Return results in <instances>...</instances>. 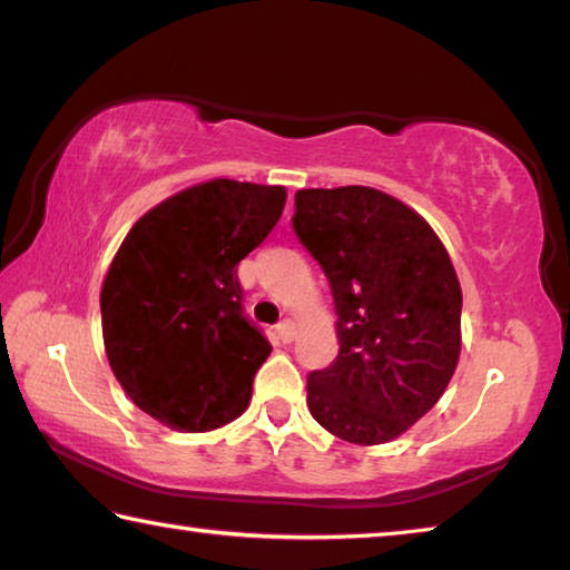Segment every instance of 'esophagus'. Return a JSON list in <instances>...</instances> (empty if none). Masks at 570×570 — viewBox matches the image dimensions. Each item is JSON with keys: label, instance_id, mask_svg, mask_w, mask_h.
<instances>
[{"label": "esophagus", "instance_id": "1", "mask_svg": "<svg viewBox=\"0 0 570 570\" xmlns=\"http://www.w3.org/2000/svg\"><path fill=\"white\" fill-rule=\"evenodd\" d=\"M276 334H278V340H282L284 344L294 342V336H296V326H294V322H288V320L278 322V324H276Z\"/></svg>", "mask_w": 570, "mask_h": 570}]
</instances>
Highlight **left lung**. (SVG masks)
I'll list each match as a JSON object with an SVG mask.
<instances>
[{
  "instance_id": "obj_1",
  "label": "left lung",
  "mask_w": 570,
  "mask_h": 570,
  "mask_svg": "<svg viewBox=\"0 0 570 570\" xmlns=\"http://www.w3.org/2000/svg\"><path fill=\"white\" fill-rule=\"evenodd\" d=\"M294 206L340 316V354L306 380L308 412L336 438L382 445L435 407L455 372V268L428 220L382 190L308 188Z\"/></svg>"
}]
</instances>
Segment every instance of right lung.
<instances>
[{
    "label": "right lung",
    "instance_id": "right-lung-1",
    "mask_svg": "<svg viewBox=\"0 0 570 570\" xmlns=\"http://www.w3.org/2000/svg\"><path fill=\"white\" fill-rule=\"evenodd\" d=\"M286 190L216 178L148 210L100 294L115 377L150 417L206 432L248 407L272 344L244 312L238 262L272 234Z\"/></svg>",
    "mask_w": 570,
    "mask_h": 570
}]
</instances>
